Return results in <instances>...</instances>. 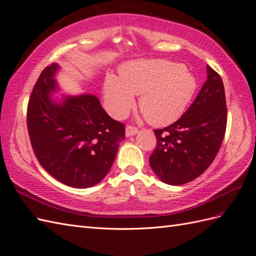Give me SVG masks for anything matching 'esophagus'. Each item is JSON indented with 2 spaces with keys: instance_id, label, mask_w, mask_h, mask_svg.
I'll list each match as a JSON object with an SVG mask.
<instances>
[{
  "instance_id": "34e87169",
  "label": "esophagus",
  "mask_w": 256,
  "mask_h": 256,
  "mask_svg": "<svg viewBox=\"0 0 256 256\" xmlns=\"http://www.w3.org/2000/svg\"><path fill=\"white\" fill-rule=\"evenodd\" d=\"M138 132V128H135V126H128L126 128V136H133V135H135Z\"/></svg>"
}]
</instances>
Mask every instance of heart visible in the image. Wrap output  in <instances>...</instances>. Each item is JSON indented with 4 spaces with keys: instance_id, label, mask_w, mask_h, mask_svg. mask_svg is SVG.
<instances>
[{
    "instance_id": "1",
    "label": "heart",
    "mask_w": 256,
    "mask_h": 256,
    "mask_svg": "<svg viewBox=\"0 0 256 256\" xmlns=\"http://www.w3.org/2000/svg\"><path fill=\"white\" fill-rule=\"evenodd\" d=\"M118 76L108 74L104 85L106 110L126 116L140 94V109L154 126H168L179 118L198 88L190 70L168 60H138L122 65Z\"/></svg>"
}]
</instances>
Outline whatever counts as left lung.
Masks as SVG:
<instances>
[{
  "instance_id": "8db88e82",
  "label": "left lung",
  "mask_w": 256,
  "mask_h": 256,
  "mask_svg": "<svg viewBox=\"0 0 256 256\" xmlns=\"http://www.w3.org/2000/svg\"><path fill=\"white\" fill-rule=\"evenodd\" d=\"M207 80L193 104L171 126L154 130L157 145L150 157L162 182L181 186L204 174L215 159L227 126V104L220 75L207 65Z\"/></svg>"
}]
</instances>
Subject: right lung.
<instances>
[{
  "label": "right lung",
  "mask_w": 256,
  "mask_h": 256,
  "mask_svg": "<svg viewBox=\"0 0 256 256\" xmlns=\"http://www.w3.org/2000/svg\"><path fill=\"white\" fill-rule=\"evenodd\" d=\"M58 68L48 65L34 86L27 106L29 138L48 174L65 186L90 188L111 169L126 128L94 94L65 97L62 104L52 100Z\"/></svg>",
  "instance_id": "obj_1"
}]
</instances>
